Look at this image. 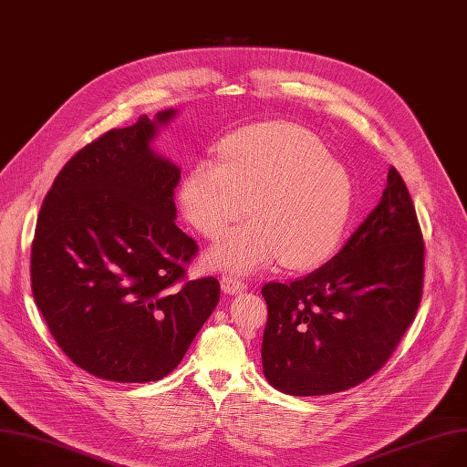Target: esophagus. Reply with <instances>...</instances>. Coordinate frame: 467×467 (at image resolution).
<instances>
[{
  "mask_svg": "<svg viewBox=\"0 0 467 467\" xmlns=\"http://www.w3.org/2000/svg\"><path fill=\"white\" fill-rule=\"evenodd\" d=\"M220 284H222L223 293H229V295L242 293V291L247 287V284H245L244 280H240L238 276H234V275H223L222 280H220Z\"/></svg>",
  "mask_w": 467,
  "mask_h": 467,
  "instance_id": "obj_1",
  "label": "esophagus"
}]
</instances>
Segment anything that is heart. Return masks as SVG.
I'll use <instances>...</instances> for the list:
<instances>
[{"label": "heart", "instance_id": "heart-1", "mask_svg": "<svg viewBox=\"0 0 467 467\" xmlns=\"http://www.w3.org/2000/svg\"><path fill=\"white\" fill-rule=\"evenodd\" d=\"M180 202L187 222L211 240L252 211L253 223L209 251L213 265L251 273L280 258L285 267L304 269L339 244L354 183L316 135L271 122L233 135L222 161H198L182 183Z\"/></svg>", "mask_w": 467, "mask_h": 467}]
</instances>
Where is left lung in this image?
Returning a JSON list of instances; mask_svg holds the SVG:
<instances>
[{"label": "left lung", "mask_w": 467, "mask_h": 467, "mask_svg": "<svg viewBox=\"0 0 467 467\" xmlns=\"http://www.w3.org/2000/svg\"><path fill=\"white\" fill-rule=\"evenodd\" d=\"M423 236L400 172L343 249L291 284L262 287L265 379L291 396L348 390L376 374L416 317Z\"/></svg>", "instance_id": "obj_1"}]
</instances>
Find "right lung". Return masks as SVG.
<instances>
[{
    "label": "right lung",
    "instance_id": "add662e5",
    "mask_svg": "<svg viewBox=\"0 0 467 467\" xmlns=\"http://www.w3.org/2000/svg\"><path fill=\"white\" fill-rule=\"evenodd\" d=\"M176 113L142 115L78 150L38 214L36 306L64 354L100 379L165 378L220 300L214 276L187 280L198 244L174 222L182 171L150 148Z\"/></svg>",
    "mask_w": 467,
    "mask_h": 467
}]
</instances>
